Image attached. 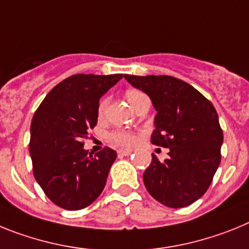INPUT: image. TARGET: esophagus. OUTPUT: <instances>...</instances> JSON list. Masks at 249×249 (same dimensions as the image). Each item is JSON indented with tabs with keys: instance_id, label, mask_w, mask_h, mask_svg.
I'll return each instance as SVG.
<instances>
[{
	"instance_id": "esophagus-1",
	"label": "esophagus",
	"mask_w": 249,
	"mask_h": 249,
	"mask_svg": "<svg viewBox=\"0 0 249 249\" xmlns=\"http://www.w3.org/2000/svg\"><path fill=\"white\" fill-rule=\"evenodd\" d=\"M118 154L122 155V157H126V155L131 154V150L130 149H119Z\"/></svg>"
}]
</instances>
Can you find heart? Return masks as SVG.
<instances>
[{"mask_svg": "<svg viewBox=\"0 0 249 249\" xmlns=\"http://www.w3.org/2000/svg\"><path fill=\"white\" fill-rule=\"evenodd\" d=\"M125 98L129 101L131 107L135 110L138 107V105H139L144 99H146V95L142 91H140V90H137V89H130V90H127V91L125 92ZM107 104H109V98H107V96H105V98H103L99 101L98 115L100 116V118L105 114V111H107ZM109 139L110 142L116 144V145L125 146V148L131 146L134 142H137V137H135L133 133L124 130V129H118V130L112 131L109 135Z\"/></svg>", "mask_w": 249, "mask_h": 249, "instance_id": "obj_1", "label": "heart"}]
</instances>
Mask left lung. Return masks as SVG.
<instances>
[{
  "label": "left lung",
  "mask_w": 249,
  "mask_h": 249,
  "mask_svg": "<svg viewBox=\"0 0 249 249\" xmlns=\"http://www.w3.org/2000/svg\"><path fill=\"white\" fill-rule=\"evenodd\" d=\"M153 101L157 115L150 142L169 148L168 158L151 163L142 174L146 190L170 208L198 200L211 185L220 163L223 131L213 104L196 89L166 75H125Z\"/></svg>",
  "instance_id": "1"
}]
</instances>
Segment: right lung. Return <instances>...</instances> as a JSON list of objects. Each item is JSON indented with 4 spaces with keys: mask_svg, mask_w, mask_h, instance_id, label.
I'll list each match as a JSON object with an SVG mask.
<instances>
[{
    "mask_svg": "<svg viewBox=\"0 0 249 249\" xmlns=\"http://www.w3.org/2000/svg\"><path fill=\"white\" fill-rule=\"evenodd\" d=\"M123 77L77 73L46 95L31 122L30 155L34 177L60 208L79 211L101 194L116 151L89 153L83 140L98 123L99 99Z\"/></svg>",
    "mask_w": 249,
    "mask_h": 249,
    "instance_id": "1",
    "label": "right lung"
}]
</instances>
